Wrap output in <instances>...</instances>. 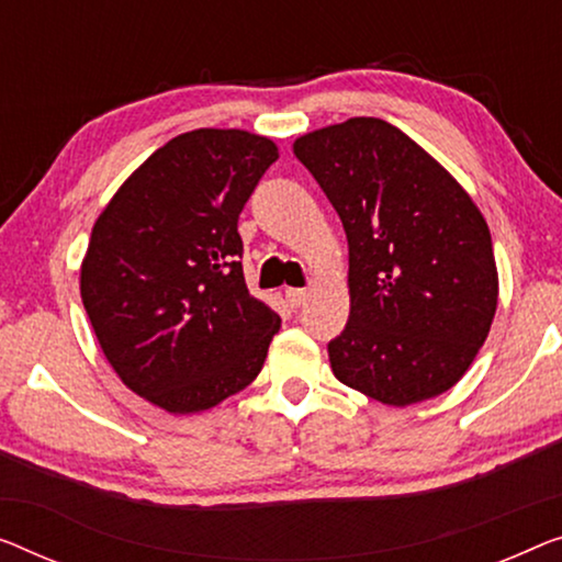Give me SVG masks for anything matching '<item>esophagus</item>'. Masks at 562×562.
<instances>
[{"label": "esophagus", "mask_w": 562, "mask_h": 562, "mask_svg": "<svg viewBox=\"0 0 562 562\" xmlns=\"http://www.w3.org/2000/svg\"><path fill=\"white\" fill-rule=\"evenodd\" d=\"M284 295H288V303L292 307H300V305H305V300H307L310 292L307 290H300V288H290L288 292H284Z\"/></svg>", "instance_id": "34e87169"}]
</instances>
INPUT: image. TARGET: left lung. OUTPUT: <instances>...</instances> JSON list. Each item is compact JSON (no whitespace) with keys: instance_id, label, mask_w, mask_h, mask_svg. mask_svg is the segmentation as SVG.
<instances>
[{"instance_id":"8db88e82","label":"left lung","mask_w":562,"mask_h":562,"mask_svg":"<svg viewBox=\"0 0 562 562\" xmlns=\"http://www.w3.org/2000/svg\"><path fill=\"white\" fill-rule=\"evenodd\" d=\"M348 237L350 315L335 379L386 406L449 391L487 340L499 278L467 189L404 131L348 119L295 138Z\"/></svg>"}]
</instances>
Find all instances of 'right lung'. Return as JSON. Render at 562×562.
<instances>
[{
	"label": "right lung",
	"instance_id": "1",
	"mask_svg": "<svg viewBox=\"0 0 562 562\" xmlns=\"http://www.w3.org/2000/svg\"><path fill=\"white\" fill-rule=\"evenodd\" d=\"M272 138L196 128L154 150L93 224L80 297L105 361L173 416L209 412L262 371L280 315L247 290L239 212Z\"/></svg>",
	"mask_w": 562,
	"mask_h": 562
}]
</instances>
